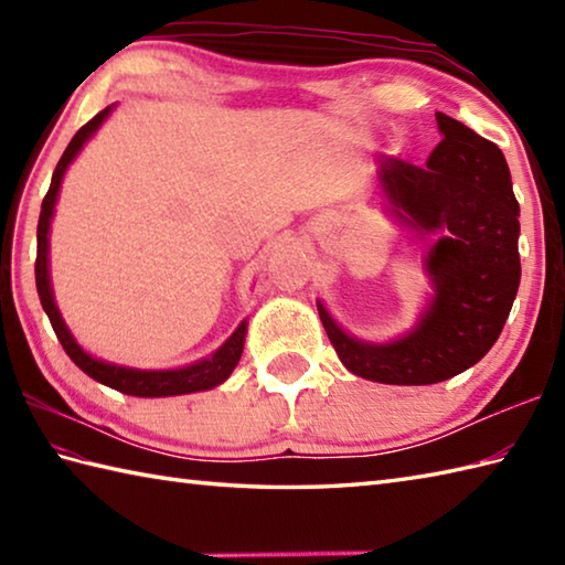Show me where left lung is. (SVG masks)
I'll return each instance as SVG.
<instances>
[{
  "label": "left lung",
  "mask_w": 565,
  "mask_h": 565,
  "mask_svg": "<svg viewBox=\"0 0 565 565\" xmlns=\"http://www.w3.org/2000/svg\"><path fill=\"white\" fill-rule=\"evenodd\" d=\"M437 126L441 140L427 167L386 158L376 170L395 218L419 239L437 235L425 257L435 289L425 313L403 338L376 344L347 334L318 301L340 362L391 386H427L481 362L520 289V203L505 154L447 114H437Z\"/></svg>",
  "instance_id": "8db88e82"
}]
</instances>
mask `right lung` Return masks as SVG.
<instances>
[{
    "instance_id": "1",
    "label": "right lung",
    "mask_w": 565,
    "mask_h": 565,
    "mask_svg": "<svg viewBox=\"0 0 565 565\" xmlns=\"http://www.w3.org/2000/svg\"><path fill=\"white\" fill-rule=\"evenodd\" d=\"M114 111V104L106 106L104 111L92 118L89 124H84L75 138L70 140V146L65 148L63 158H60L53 179H51V189L41 203V218H39V255H35V289H39L41 296V306L45 310L47 320L57 334L60 344L67 352V356L75 362L84 374L92 376L94 381L104 383L114 391H121L126 395H138V398H167V395H184V393H196V391H209L221 386V383L233 374V369L237 366L239 356H243V347H245V334H247V320L239 322L235 332L227 338L218 350H215L209 359H201L196 364H189L182 369H130V366H118L102 362V359L92 356L82 350L77 340L72 338V332L67 330L63 316L55 306L53 298V286H51V271H47V233H51V221H53V211L57 203L60 194V184H63V177L67 172V167L72 160L77 158L79 150L84 148L94 134H97L99 126L109 118Z\"/></svg>"
}]
</instances>
